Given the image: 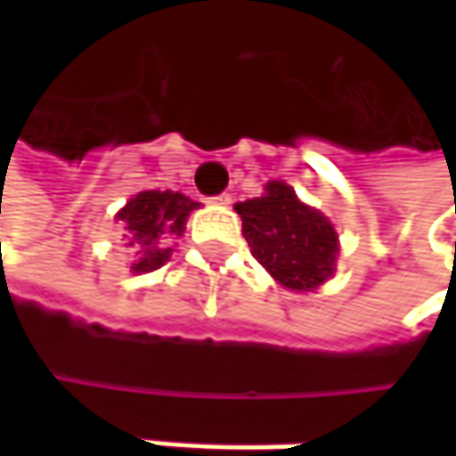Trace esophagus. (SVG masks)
<instances>
[{"label": "esophagus", "instance_id": "esophagus-1", "mask_svg": "<svg viewBox=\"0 0 456 456\" xmlns=\"http://www.w3.org/2000/svg\"><path fill=\"white\" fill-rule=\"evenodd\" d=\"M211 203H216V206H229V203H232V195H229V192H222V195L211 198Z\"/></svg>", "mask_w": 456, "mask_h": 456}]
</instances>
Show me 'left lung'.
<instances>
[{
  "label": "left lung",
  "instance_id": "8db88e82",
  "mask_svg": "<svg viewBox=\"0 0 456 456\" xmlns=\"http://www.w3.org/2000/svg\"><path fill=\"white\" fill-rule=\"evenodd\" d=\"M264 190L261 198L234 206L253 258L280 285L314 290L335 272L338 232L285 182H269Z\"/></svg>",
  "mask_w": 456,
  "mask_h": 456
}]
</instances>
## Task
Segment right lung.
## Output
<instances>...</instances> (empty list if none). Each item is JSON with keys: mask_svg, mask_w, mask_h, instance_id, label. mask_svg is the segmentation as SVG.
<instances>
[{"mask_svg": "<svg viewBox=\"0 0 456 456\" xmlns=\"http://www.w3.org/2000/svg\"><path fill=\"white\" fill-rule=\"evenodd\" d=\"M198 206L200 203L171 190L137 192L116 216L124 224V232H126L124 237L129 240L126 245L134 250L132 272L142 274V272L160 269L171 258V250H174L168 248V242L184 232L187 216Z\"/></svg>", "mask_w": 456, "mask_h": 456, "instance_id": "add662e5", "label": "right lung"}]
</instances>
